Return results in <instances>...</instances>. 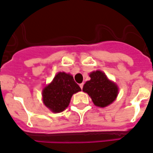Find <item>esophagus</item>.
Segmentation results:
<instances>
[{"instance_id": "esophagus-1", "label": "esophagus", "mask_w": 153, "mask_h": 153, "mask_svg": "<svg viewBox=\"0 0 153 153\" xmlns=\"http://www.w3.org/2000/svg\"><path fill=\"white\" fill-rule=\"evenodd\" d=\"M79 86H80V88H81V89H82V88H83V82H82Z\"/></svg>"}]
</instances>
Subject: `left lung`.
Masks as SVG:
<instances>
[{
  "label": "left lung",
  "instance_id": "8db88e82",
  "mask_svg": "<svg viewBox=\"0 0 153 153\" xmlns=\"http://www.w3.org/2000/svg\"><path fill=\"white\" fill-rule=\"evenodd\" d=\"M90 77L91 79L85 82L82 91L91 97L94 105L103 108L113 103L118 93L117 85L108 80L102 71H94Z\"/></svg>",
  "mask_w": 153,
  "mask_h": 153
}]
</instances>
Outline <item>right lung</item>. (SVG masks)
Segmentation results:
<instances>
[{
	"mask_svg": "<svg viewBox=\"0 0 153 153\" xmlns=\"http://www.w3.org/2000/svg\"><path fill=\"white\" fill-rule=\"evenodd\" d=\"M81 91L74 82L73 76L65 72H59L53 82L43 90L44 104L53 113L65 110L70 104L73 94Z\"/></svg>",
	"mask_w": 153,
	"mask_h": 153,
	"instance_id": "right-lung-1",
	"label": "right lung"
}]
</instances>
